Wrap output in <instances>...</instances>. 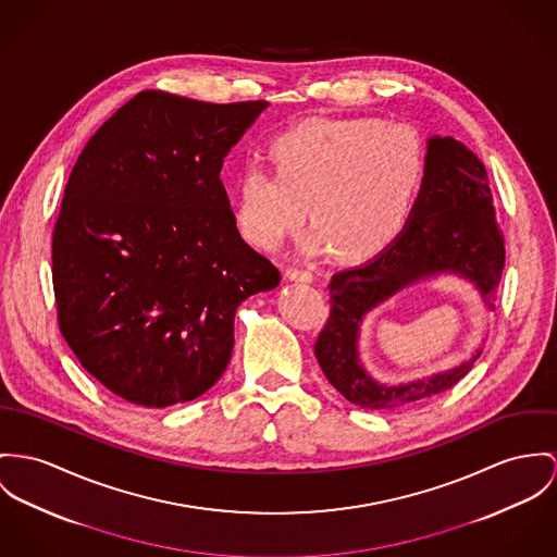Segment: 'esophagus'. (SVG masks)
Instances as JSON below:
<instances>
[{"instance_id": "1", "label": "esophagus", "mask_w": 557, "mask_h": 557, "mask_svg": "<svg viewBox=\"0 0 557 557\" xmlns=\"http://www.w3.org/2000/svg\"><path fill=\"white\" fill-rule=\"evenodd\" d=\"M286 277H288L290 282H302V284H309V282L313 280L311 271H307V269H297V267L286 269Z\"/></svg>"}]
</instances>
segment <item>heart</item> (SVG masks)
Listing matches in <instances>:
<instances>
[{
    "label": "heart",
    "mask_w": 557,
    "mask_h": 557,
    "mask_svg": "<svg viewBox=\"0 0 557 557\" xmlns=\"http://www.w3.org/2000/svg\"><path fill=\"white\" fill-rule=\"evenodd\" d=\"M271 170L246 165L233 193L246 242L275 250L309 206L305 255L375 257L403 231L424 180L426 152L413 128L377 119H307L271 137Z\"/></svg>",
    "instance_id": "b5f03b06"
}]
</instances>
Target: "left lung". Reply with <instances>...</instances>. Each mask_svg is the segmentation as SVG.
Segmentation results:
<instances>
[{"label": "left lung", "instance_id": "1", "mask_svg": "<svg viewBox=\"0 0 557 557\" xmlns=\"http://www.w3.org/2000/svg\"><path fill=\"white\" fill-rule=\"evenodd\" d=\"M503 269L505 239L485 165L462 141L432 135L424 180L403 231L377 257L331 277V315L313 345L322 373L362 409H396L449 389L471 371L481 345L451 369L385 384L360 360L362 322L398 293L443 275L471 284L483 305L494 309Z\"/></svg>", "mask_w": 557, "mask_h": 557}]
</instances>
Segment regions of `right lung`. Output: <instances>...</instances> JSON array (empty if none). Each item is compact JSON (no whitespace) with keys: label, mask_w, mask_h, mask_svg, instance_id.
<instances>
[{"label":"right lung","mask_w":557,"mask_h":557,"mask_svg":"<svg viewBox=\"0 0 557 557\" xmlns=\"http://www.w3.org/2000/svg\"><path fill=\"white\" fill-rule=\"evenodd\" d=\"M267 101L144 90L88 139L52 233L59 329L116 396L163 409L208 392L237 307L280 284L239 235L224 157Z\"/></svg>","instance_id":"1"}]
</instances>
